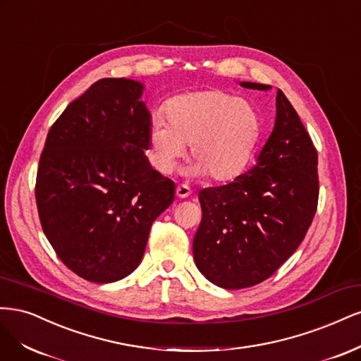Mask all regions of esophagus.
I'll list each match as a JSON object with an SVG mask.
<instances>
[{"label": "esophagus", "mask_w": 361, "mask_h": 361, "mask_svg": "<svg viewBox=\"0 0 361 361\" xmlns=\"http://www.w3.org/2000/svg\"><path fill=\"white\" fill-rule=\"evenodd\" d=\"M176 193H177L178 197H188V196H190L192 190H190V188H189L188 184H178Z\"/></svg>", "instance_id": "34e87169"}]
</instances>
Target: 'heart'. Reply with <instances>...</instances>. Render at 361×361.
<instances>
[{
  "label": "heart",
  "instance_id": "obj_1",
  "mask_svg": "<svg viewBox=\"0 0 361 361\" xmlns=\"http://www.w3.org/2000/svg\"><path fill=\"white\" fill-rule=\"evenodd\" d=\"M164 121L153 124L149 148L154 166L169 173L190 145L193 176L217 181L237 177L246 168L259 136V115L252 104L220 90L184 92L172 97Z\"/></svg>",
  "mask_w": 361,
  "mask_h": 361
}]
</instances>
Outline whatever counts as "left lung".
Here are the masks:
<instances>
[{
    "label": "left lung",
    "mask_w": 361,
    "mask_h": 361,
    "mask_svg": "<svg viewBox=\"0 0 361 361\" xmlns=\"http://www.w3.org/2000/svg\"><path fill=\"white\" fill-rule=\"evenodd\" d=\"M276 109L274 129L253 168L197 195L202 219L193 258L197 270L220 288H249L273 276L305 240L317 213L318 151L281 90Z\"/></svg>",
    "instance_id": "8db88e82"
}]
</instances>
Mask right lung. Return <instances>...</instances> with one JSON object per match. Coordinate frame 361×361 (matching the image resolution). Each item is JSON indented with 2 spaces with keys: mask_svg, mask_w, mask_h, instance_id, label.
<instances>
[{
  "mask_svg": "<svg viewBox=\"0 0 361 361\" xmlns=\"http://www.w3.org/2000/svg\"><path fill=\"white\" fill-rule=\"evenodd\" d=\"M142 85L104 78L73 100L46 136L36 202L46 238L79 277L111 283L141 264L149 228L176 184L149 166Z\"/></svg>",
  "mask_w": 361,
  "mask_h": 361,
  "instance_id": "1",
  "label": "right lung"
}]
</instances>
